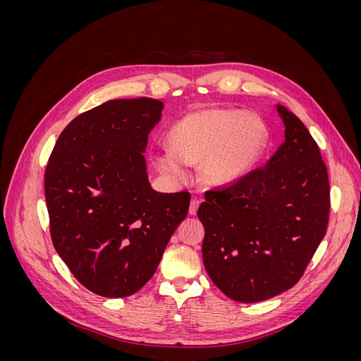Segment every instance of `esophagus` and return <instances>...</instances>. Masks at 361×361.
I'll list each match as a JSON object with an SVG mask.
<instances>
[{
    "instance_id": "34e87169",
    "label": "esophagus",
    "mask_w": 361,
    "mask_h": 361,
    "mask_svg": "<svg viewBox=\"0 0 361 361\" xmlns=\"http://www.w3.org/2000/svg\"><path fill=\"white\" fill-rule=\"evenodd\" d=\"M200 199L199 197H195V195H194V197L191 199V203H190V215H195V214H197V209H199V204H200Z\"/></svg>"
}]
</instances>
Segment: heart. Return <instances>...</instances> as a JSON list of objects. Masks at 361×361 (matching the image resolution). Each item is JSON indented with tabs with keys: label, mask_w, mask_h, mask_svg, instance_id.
Here are the masks:
<instances>
[{
	"label": "heart",
	"mask_w": 361,
	"mask_h": 361,
	"mask_svg": "<svg viewBox=\"0 0 361 361\" xmlns=\"http://www.w3.org/2000/svg\"><path fill=\"white\" fill-rule=\"evenodd\" d=\"M171 147L155 152L158 169L173 180L187 179V164L202 161V178L228 185L253 169L268 145V129L255 114L231 108H204L170 129Z\"/></svg>",
	"instance_id": "heart-1"
}]
</instances>
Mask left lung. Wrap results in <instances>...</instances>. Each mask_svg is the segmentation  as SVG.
<instances>
[{"label":"left lung","mask_w":361,"mask_h":361,"mask_svg":"<svg viewBox=\"0 0 361 361\" xmlns=\"http://www.w3.org/2000/svg\"><path fill=\"white\" fill-rule=\"evenodd\" d=\"M285 141L264 167L204 192L199 220L207 276L239 302L290 289L326 232L330 185L321 152L301 120L276 105Z\"/></svg>","instance_id":"left-lung-1"}]
</instances>
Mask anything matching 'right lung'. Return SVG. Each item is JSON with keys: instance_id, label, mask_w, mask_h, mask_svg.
Returning <instances> with one entry per match:
<instances>
[{"instance_id": "right-lung-1", "label": "right lung", "mask_w": 361, "mask_h": 361, "mask_svg": "<svg viewBox=\"0 0 361 361\" xmlns=\"http://www.w3.org/2000/svg\"><path fill=\"white\" fill-rule=\"evenodd\" d=\"M162 108L152 97L108 101L75 117L48 161L54 248L101 297L123 298L143 288L188 214L190 192H158L147 176V135Z\"/></svg>"}]
</instances>
